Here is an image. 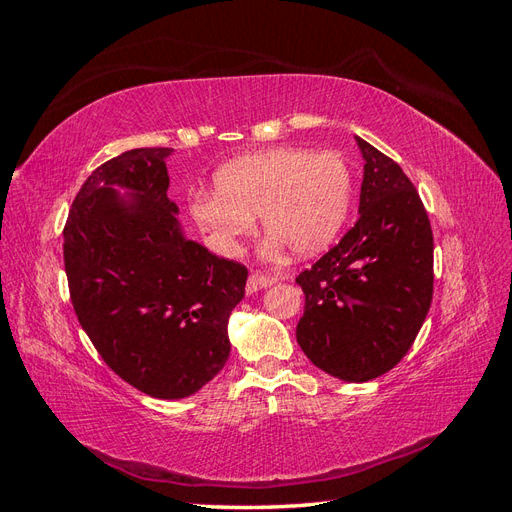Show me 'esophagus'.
Listing matches in <instances>:
<instances>
[{"mask_svg":"<svg viewBox=\"0 0 512 512\" xmlns=\"http://www.w3.org/2000/svg\"><path fill=\"white\" fill-rule=\"evenodd\" d=\"M272 283H276L274 276L264 274V272H251V274H248V281H246V291H248V294H253V291L270 287Z\"/></svg>","mask_w":512,"mask_h":512,"instance_id":"esophagus-1","label":"esophagus"}]
</instances>
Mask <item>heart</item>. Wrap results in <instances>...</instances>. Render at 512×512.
Here are the masks:
<instances>
[{"label": "heart", "mask_w": 512, "mask_h": 512, "mask_svg": "<svg viewBox=\"0 0 512 512\" xmlns=\"http://www.w3.org/2000/svg\"><path fill=\"white\" fill-rule=\"evenodd\" d=\"M216 193L188 201L193 221L218 251L236 253L255 229V214L272 236L270 251L287 244L298 255L324 251L352 208L354 175L337 152L272 148L229 160L214 175Z\"/></svg>", "instance_id": "1"}]
</instances>
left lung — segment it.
<instances>
[{
  "label": "left lung",
  "mask_w": 512,
  "mask_h": 512,
  "mask_svg": "<svg viewBox=\"0 0 512 512\" xmlns=\"http://www.w3.org/2000/svg\"><path fill=\"white\" fill-rule=\"evenodd\" d=\"M364 158L360 216L337 246L298 274L296 339L315 367L369 382L410 352L433 300V231L412 180L356 137Z\"/></svg>",
  "instance_id": "1"
}]
</instances>
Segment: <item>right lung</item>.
I'll list each match as a JSON object with an SVG mask.
<instances>
[{
  "label": "right lung",
  "instance_id": "add662e5",
  "mask_svg": "<svg viewBox=\"0 0 512 512\" xmlns=\"http://www.w3.org/2000/svg\"><path fill=\"white\" fill-rule=\"evenodd\" d=\"M171 148L128 150L92 171L64 225L79 324L107 367L156 399L197 392L229 358L246 266L186 240L167 197ZM136 193L126 204L110 188Z\"/></svg>",
  "mask_w": 512,
  "mask_h": 512
}]
</instances>
